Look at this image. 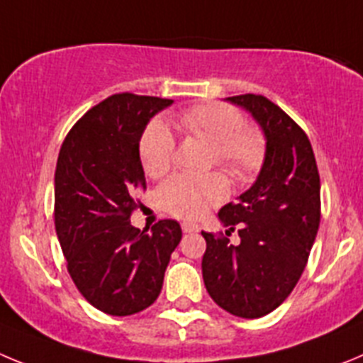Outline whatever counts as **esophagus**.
I'll return each mask as SVG.
<instances>
[{"label": "esophagus", "mask_w": 363, "mask_h": 363, "mask_svg": "<svg viewBox=\"0 0 363 363\" xmlns=\"http://www.w3.org/2000/svg\"><path fill=\"white\" fill-rule=\"evenodd\" d=\"M182 231H184V233H197L199 226L194 224V222H182Z\"/></svg>", "instance_id": "1"}]
</instances>
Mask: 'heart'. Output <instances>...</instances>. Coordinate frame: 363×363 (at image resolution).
I'll list each match as a JSON object with an SVG mask.
<instances>
[{
    "mask_svg": "<svg viewBox=\"0 0 363 363\" xmlns=\"http://www.w3.org/2000/svg\"><path fill=\"white\" fill-rule=\"evenodd\" d=\"M189 135L201 137L213 148L218 162L237 181H246L260 168L266 143L259 130L244 126L242 113L220 103L199 104L179 116ZM175 135L162 121H153L141 139V161L150 177H161L172 168ZM228 181L220 174L175 175L159 188V202L168 213L199 218L228 197Z\"/></svg>",
    "mask_w": 363,
    "mask_h": 363,
    "instance_id": "obj_1",
    "label": "heart"
}]
</instances>
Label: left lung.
I'll return each instance as SVG.
<instances>
[{"label":"left lung","mask_w":363,"mask_h":363,"mask_svg":"<svg viewBox=\"0 0 363 363\" xmlns=\"http://www.w3.org/2000/svg\"><path fill=\"white\" fill-rule=\"evenodd\" d=\"M260 126L266 152L253 184L222 206L230 244L202 231L204 286L217 306L240 318H260L289 296L308 264L320 224V177L308 135L262 96L226 97Z\"/></svg>","instance_id":"left-lung-1"}]
</instances>
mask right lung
<instances>
[{"mask_svg":"<svg viewBox=\"0 0 363 363\" xmlns=\"http://www.w3.org/2000/svg\"><path fill=\"white\" fill-rule=\"evenodd\" d=\"M172 99L117 94L81 117L55 166V231L81 295L106 315L128 316L157 300L169 257L182 237L166 218L132 226L133 195L145 189L139 143Z\"/></svg>","mask_w":363,"mask_h":363,"instance_id":"obj_1","label":"right lung"}]
</instances>
